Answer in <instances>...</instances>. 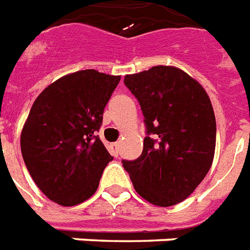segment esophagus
Segmentation results:
<instances>
[{
	"label": "esophagus",
	"mask_w": 250,
	"mask_h": 250,
	"mask_svg": "<svg viewBox=\"0 0 250 250\" xmlns=\"http://www.w3.org/2000/svg\"><path fill=\"white\" fill-rule=\"evenodd\" d=\"M118 150H120V144L114 143L110 145V153H112V156L118 157Z\"/></svg>",
	"instance_id": "34e87169"
}]
</instances>
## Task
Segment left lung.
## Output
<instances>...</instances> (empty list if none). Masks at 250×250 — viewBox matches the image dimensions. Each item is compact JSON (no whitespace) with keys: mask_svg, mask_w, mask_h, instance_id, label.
Instances as JSON below:
<instances>
[{"mask_svg":"<svg viewBox=\"0 0 250 250\" xmlns=\"http://www.w3.org/2000/svg\"><path fill=\"white\" fill-rule=\"evenodd\" d=\"M140 103L146 127L137 160H124L136 192L157 207L189 197L212 167L216 117L205 89L174 66L125 76Z\"/></svg>","mask_w":250,"mask_h":250,"instance_id":"obj_1","label":"left lung"}]
</instances>
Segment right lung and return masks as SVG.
Returning <instances> with one entry per match:
<instances>
[{
	"mask_svg": "<svg viewBox=\"0 0 250 250\" xmlns=\"http://www.w3.org/2000/svg\"><path fill=\"white\" fill-rule=\"evenodd\" d=\"M94 69L66 74L36 98L21 133L23 161L40 190L62 207L92 197L113 157L96 136L120 83Z\"/></svg>",
	"mask_w": 250,
	"mask_h": 250,
	"instance_id": "obj_1",
	"label": "right lung"
}]
</instances>
